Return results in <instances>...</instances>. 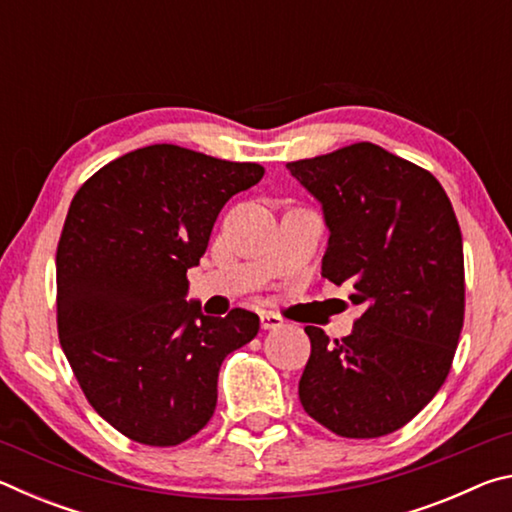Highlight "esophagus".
<instances>
[{
    "instance_id": "34e87169",
    "label": "esophagus",
    "mask_w": 512,
    "mask_h": 512,
    "mask_svg": "<svg viewBox=\"0 0 512 512\" xmlns=\"http://www.w3.org/2000/svg\"><path fill=\"white\" fill-rule=\"evenodd\" d=\"M259 320H262V329H277L284 323L280 316L271 314V311H262V314H259Z\"/></svg>"
}]
</instances>
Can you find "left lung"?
<instances>
[{"label":"left lung","instance_id":"1","mask_svg":"<svg viewBox=\"0 0 512 512\" xmlns=\"http://www.w3.org/2000/svg\"><path fill=\"white\" fill-rule=\"evenodd\" d=\"M287 169L323 207V277L363 307L350 336L305 327L298 395L343 438H379L413 420L452 368L463 329V237L429 171L359 142Z\"/></svg>","mask_w":512,"mask_h":512}]
</instances>
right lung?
Instances as JSON below:
<instances>
[{"mask_svg":"<svg viewBox=\"0 0 512 512\" xmlns=\"http://www.w3.org/2000/svg\"><path fill=\"white\" fill-rule=\"evenodd\" d=\"M264 167L176 144L99 169L69 205L56 250L58 336L85 397L135 443L173 447L210 422L223 359L259 316L185 300L214 221Z\"/></svg>","mask_w":512,"mask_h":512,"instance_id":"obj_1","label":"right lung"}]
</instances>
